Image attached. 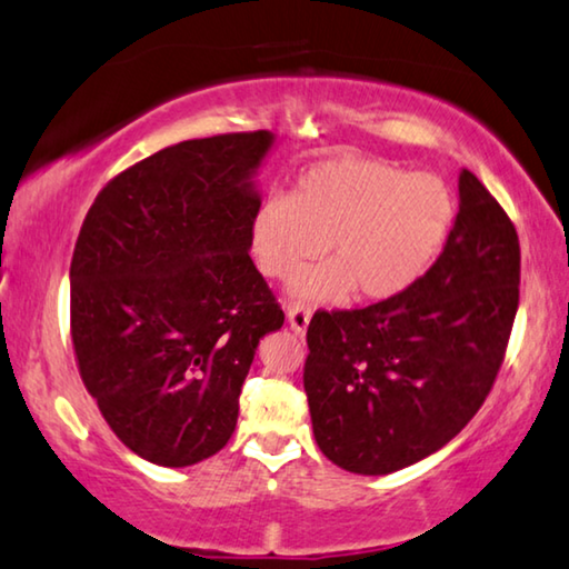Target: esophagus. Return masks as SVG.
Wrapping results in <instances>:
<instances>
[{
  "label": "esophagus",
  "mask_w": 569,
  "mask_h": 569,
  "mask_svg": "<svg viewBox=\"0 0 569 569\" xmlns=\"http://www.w3.org/2000/svg\"><path fill=\"white\" fill-rule=\"evenodd\" d=\"M312 318V310L308 308V305L302 302H292L290 310H287V320H290V328L295 330V333H305L308 330V322Z\"/></svg>",
  "instance_id": "34e87169"
}]
</instances>
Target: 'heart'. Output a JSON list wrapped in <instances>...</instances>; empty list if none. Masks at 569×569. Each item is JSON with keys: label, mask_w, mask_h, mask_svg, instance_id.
I'll list each match as a JSON object with an SVG mask.
<instances>
[{"label": "heart", "mask_w": 569, "mask_h": 569, "mask_svg": "<svg viewBox=\"0 0 569 569\" xmlns=\"http://www.w3.org/2000/svg\"><path fill=\"white\" fill-rule=\"evenodd\" d=\"M452 218L456 200L437 174L336 157L305 170L290 198L261 200L249 247L267 277L290 279L328 243L333 261L297 279V295L338 302L356 287L363 300H387L432 267Z\"/></svg>", "instance_id": "1"}]
</instances>
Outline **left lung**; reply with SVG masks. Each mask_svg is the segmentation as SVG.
I'll list each match as a JSON object with an SVG mask.
<instances>
[{
  "mask_svg": "<svg viewBox=\"0 0 569 569\" xmlns=\"http://www.w3.org/2000/svg\"><path fill=\"white\" fill-rule=\"evenodd\" d=\"M435 264L369 308L315 312L305 395L338 468L387 476L448 445L491 395L519 308L521 249L473 172Z\"/></svg>",
  "mask_w": 569,
  "mask_h": 569,
  "instance_id": "8db88e82",
  "label": "left lung"
}]
</instances>
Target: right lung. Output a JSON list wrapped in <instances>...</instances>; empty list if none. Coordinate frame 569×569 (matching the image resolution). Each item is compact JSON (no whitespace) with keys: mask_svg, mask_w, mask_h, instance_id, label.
Returning <instances> with one entry per match:
<instances>
[{"mask_svg":"<svg viewBox=\"0 0 569 569\" xmlns=\"http://www.w3.org/2000/svg\"><path fill=\"white\" fill-rule=\"evenodd\" d=\"M272 134L188 139L109 180L71 259L83 387L139 458L186 468L231 440L259 338L282 328L249 257Z\"/></svg>","mask_w":569,"mask_h":569,"instance_id":"add662e5","label":"right lung"}]
</instances>
